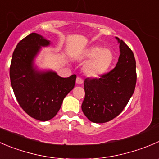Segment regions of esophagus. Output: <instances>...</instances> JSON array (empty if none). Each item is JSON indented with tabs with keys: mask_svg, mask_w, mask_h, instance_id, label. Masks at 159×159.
Listing matches in <instances>:
<instances>
[{
	"mask_svg": "<svg viewBox=\"0 0 159 159\" xmlns=\"http://www.w3.org/2000/svg\"><path fill=\"white\" fill-rule=\"evenodd\" d=\"M76 83L78 84H83V80L81 79V78H79V77H78V78H77V79H76Z\"/></svg>",
	"mask_w": 159,
	"mask_h": 159,
	"instance_id": "obj_1",
	"label": "esophagus"
}]
</instances>
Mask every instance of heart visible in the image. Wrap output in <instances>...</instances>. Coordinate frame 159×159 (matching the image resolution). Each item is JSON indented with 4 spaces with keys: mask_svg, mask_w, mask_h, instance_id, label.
Returning <instances> with one entry per match:
<instances>
[{
    "mask_svg": "<svg viewBox=\"0 0 159 159\" xmlns=\"http://www.w3.org/2000/svg\"><path fill=\"white\" fill-rule=\"evenodd\" d=\"M83 58L89 61L84 67L86 76L92 78L101 77L108 71L114 60L112 50L101 46H92L83 53Z\"/></svg>",
    "mask_w": 159,
    "mask_h": 159,
    "instance_id": "b5f03b06",
    "label": "heart"
}]
</instances>
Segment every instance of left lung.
I'll use <instances>...</instances> for the list:
<instances>
[{
    "label": "left lung",
    "mask_w": 159,
    "mask_h": 159,
    "mask_svg": "<svg viewBox=\"0 0 159 159\" xmlns=\"http://www.w3.org/2000/svg\"><path fill=\"white\" fill-rule=\"evenodd\" d=\"M120 54L116 67L99 78L84 80L81 109L89 120L103 124L120 113L134 94L137 81L136 61L130 47L116 37Z\"/></svg>",
    "instance_id": "1"
}]
</instances>
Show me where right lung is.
I'll return each instance as SVG.
<instances>
[{
	"mask_svg": "<svg viewBox=\"0 0 159 159\" xmlns=\"http://www.w3.org/2000/svg\"><path fill=\"white\" fill-rule=\"evenodd\" d=\"M50 41L37 33L29 34L17 45L12 55L10 79L16 99L32 118L47 121L57 115L66 95L74 89L76 75L61 78L53 70H39L34 59Z\"/></svg>",
	"mask_w": 159,
	"mask_h": 159,
	"instance_id": "1",
	"label": "right lung"
}]
</instances>
